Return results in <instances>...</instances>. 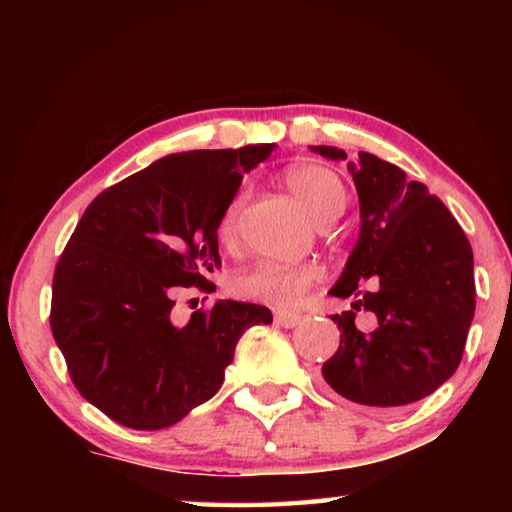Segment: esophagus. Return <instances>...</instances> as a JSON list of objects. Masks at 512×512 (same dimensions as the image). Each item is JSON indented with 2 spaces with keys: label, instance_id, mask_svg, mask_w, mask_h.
Segmentation results:
<instances>
[{
  "label": "esophagus",
  "instance_id": "1",
  "mask_svg": "<svg viewBox=\"0 0 512 512\" xmlns=\"http://www.w3.org/2000/svg\"><path fill=\"white\" fill-rule=\"evenodd\" d=\"M302 316L300 314H293V311H275V323L280 327H296L300 325Z\"/></svg>",
  "mask_w": 512,
  "mask_h": 512
}]
</instances>
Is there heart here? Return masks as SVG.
<instances>
[{
	"mask_svg": "<svg viewBox=\"0 0 512 512\" xmlns=\"http://www.w3.org/2000/svg\"><path fill=\"white\" fill-rule=\"evenodd\" d=\"M284 183L293 196L305 205L311 219L325 225L334 221L345 210L348 192H345L339 173L323 164H296L284 173ZM241 212V196L232 198L219 221V241L223 246H235L237 225ZM318 268L311 264H280L257 262L230 277V291L239 298L262 300L275 307H291L314 287Z\"/></svg>",
	"mask_w": 512,
	"mask_h": 512,
	"instance_id": "heart-1",
	"label": "heart"
}]
</instances>
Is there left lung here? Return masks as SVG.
I'll list each match as a JSON object with an SVG mask.
<instances>
[{
	"label": "left lung",
	"instance_id": "8db88e82",
	"mask_svg": "<svg viewBox=\"0 0 512 512\" xmlns=\"http://www.w3.org/2000/svg\"><path fill=\"white\" fill-rule=\"evenodd\" d=\"M314 151L348 158L334 146ZM350 171L361 232L329 293L354 302L332 316L341 345L323 377L345 400L395 409L431 395L461 363L476 307L474 255L454 214L400 167L361 151ZM361 308L376 314L372 333L353 325Z\"/></svg>",
	"mask_w": 512,
	"mask_h": 512
}]
</instances>
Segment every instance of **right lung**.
<instances>
[{"instance_id":"right-lung-1","label":"right lung","mask_w":512,"mask_h":512,"mask_svg":"<svg viewBox=\"0 0 512 512\" xmlns=\"http://www.w3.org/2000/svg\"><path fill=\"white\" fill-rule=\"evenodd\" d=\"M273 144L167 155L94 198L58 257L51 334L85 400L155 431L219 391L237 341L271 311L225 300L173 325L180 291L212 293L219 221Z\"/></svg>"}]
</instances>
